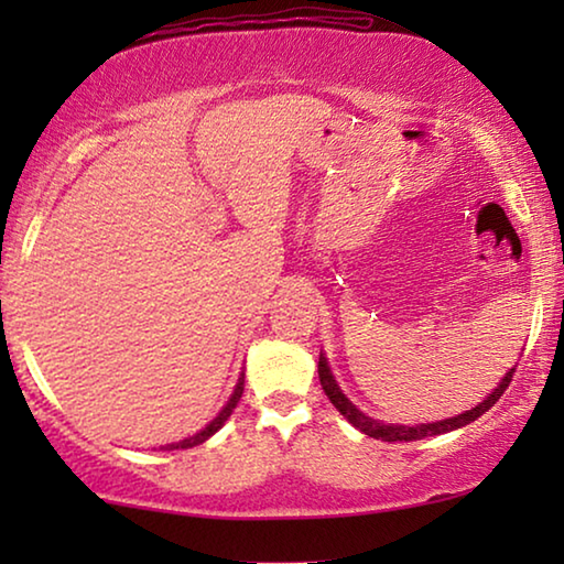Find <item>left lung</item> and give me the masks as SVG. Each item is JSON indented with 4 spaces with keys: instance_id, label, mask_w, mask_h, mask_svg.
Segmentation results:
<instances>
[{
    "instance_id": "left-lung-1",
    "label": "left lung",
    "mask_w": 564,
    "mask_h": 564,
    "mask_svg": "<svg viewBox=\"0 0 564 564\" xmlns=\"http://www.w3.org/2000/svg\"><path fill=\"white\" fill-rule=\"evenodd\" d=\"M514 368H510L508 373L502 376V380L498 383V388L488 393V398L482 400V403H477L475 408L465 410V413L455 415V417H445V420H435V423H417V425H398V423H383V420H376L362 413L356 405L350 403L343 393L338 380L333 378V370L326 360V352H321L318 358V378H321V386L326 390V395L333 405H336L338 413L348 420L352 427H358L360 433H366L370 437H376V441H386V443H408V441H423V437H431V435H443V433H451L457 431V427H465L470 425L473 420L480 417L482 413H488V410L498 403L500 395L505 393V388L510 386Z\"/></svg>"
}]
</instances>
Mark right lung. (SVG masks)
Returning a JSON list of instances; mask_svg holds the SVG:
<instances>
[{"instance_id": "1", "label": "right lung", "mask_w": 564, "mask_h": 564, "mask_svg": "<svg viewBox=\"0 0 564 564\" xmlns=\"http://www.w3.org/2000/svg\"><path fill=\"white\" fill-rule=\"evenodd\" d=\"M243 378H246V373L241 370V376H238V383L234 386V393H231V398H228V403L221 408V413H218V415L212 420V423H208L206 427H202V431H198V433L184 437V441H178V443H169V445H161V451H186V447H196V445L206 443L208 437H212L214 433L221 431L226 420L231 417L234 408L238 405V400H241V395H243Z\"/></svg>"}]
</instances>
